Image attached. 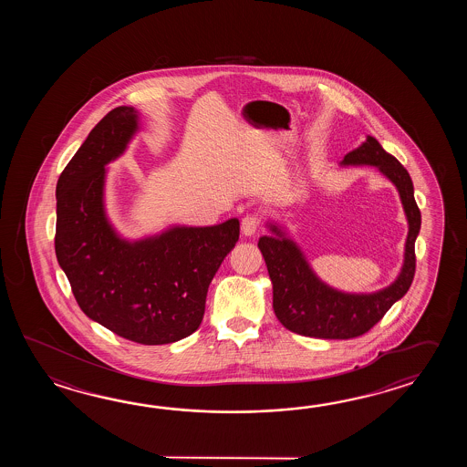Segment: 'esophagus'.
Segmentation results:
<instances>
[{"mask_svg": "<svg viewBox=\"0 0 467 467\" xmlns=\"http://www.w3.org/2000/svg\"><path fill=\"white\" fill-rule=\"evenodd\" d=\"M258 227H260V219H258L257 215H247V217H244L242 219V232H244V235H254L255 232H257Z\"/></svg>", "mask_w": 467, "mask_h": 467, "instance_id": "esophagus-1", "label": "esophagus"}]
</instances>
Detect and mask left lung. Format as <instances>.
Instances as JSON below:
<instances>
[{
	"mask_svg": "<svg viewBox=\"0 0 467 467\" xmlns=\"http://www.w3.org/2000/svg\"><path fill=\"white\" fill-rule=\"evenodd\" d=\"M342 165L378 167L396 185L409 222L404 267L394 284L379 292L344 294L320 282L297 245L270 225L275 235L260 237L258 248L274 285V312L284 327L306 337L354 338L366 334L406 296L416 274L414 245L420 230V210L409 171L374 137L348 151Z\"/></svg>",
	"mask_w": 467,
	"mask_h": 467,
	"instance_id": "1",
	"label": "left lung"
}]
</instances>
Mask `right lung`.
Instances as JSON below:
<instances>
[{
    "instance_id": "right-lung-1",
    "label": "right lung",
    "mask_w": 467,
    "mask_h": 467,
    "mask_svg": "<svg viewBox=\"0 0 467 467\" xmlns=\"http://www.w3.org/2000/svg\"><path fill=\"white\" fill-rule=\"evenodd\" d=\"M135 130V109H111L61 171L55 252L89 318L131 342L161 346L199 328L210 282L235 247L240 223L175 227L135 244L119 238L103 209L105 165Z\"/></svg>"
}]
</instances>
